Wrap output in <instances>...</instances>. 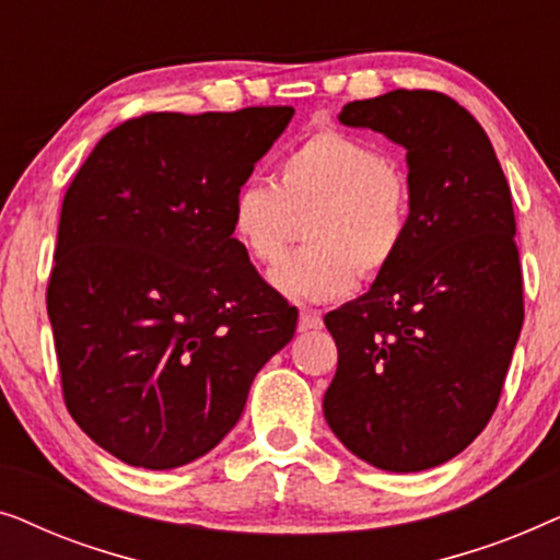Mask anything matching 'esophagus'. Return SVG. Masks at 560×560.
<instances>
[{"label":"esophagus","instance_id":"obj_1","mask_svg":"<svg viewBox=\"0 0 560 560\" xmlns=\"http://www.w3.org/2000/svg\"><path fill=\"white\" fill-rule=\"evenodd\" d=\"M324 326V318L316 311H301V318H298V331H313V328Z\"/></svg>","mask_w":560,"mask_h":560}]
</instances>
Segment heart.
<instances>
[{
  "mask_svg": "<svg viewBox=\"0 0 560 560\" xmlns=\"http://www.w3.org/2000/svg\"><path fill=\"white\" fill-rule=\"evenodd\" d=\"M308 211L303 240L267 272L280 295L326 303L385 272L410 232V186L400 167L362 137L318 129L278 165V180L249 178L234 190L229 226L259 265L285 247L290 221Z\"/></svg>",
  "mask_w": 560,
  "mask_h": 560,
  "instance_id": "obj_1",
  "label": "heart"
}]
</instances>
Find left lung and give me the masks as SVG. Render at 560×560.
<instances>
[{
    "mask_svg": "<svg viewBox=\"0 0 560 560\" xmlns=\"http://www.w3.org/2000/svg\"><path fill=\"white\" fill-rule=\"evenodd\" d=\"M339 121L408 150L410 232L364 295L326 313L339 366L324 416L362 462L425 471L485 431L523 328L510 186L479 121L439 91L351 102Z\"/></svg>",
    "mask_w": 560,
    "mask_h": 560,
    "instance_id": "left-lung-1",
    "label": "left lung"
}]
</instances>
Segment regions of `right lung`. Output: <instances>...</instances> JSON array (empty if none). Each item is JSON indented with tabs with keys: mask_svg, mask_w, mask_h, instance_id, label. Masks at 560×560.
I'll return each mask as SVG.
<instances>
[{
	"mask_svg": "<svg viewBox=\"0 0 560 560\" xmlns=\"http://www.w3.org/2000/svg\"><path fill=\"white\" fill-rule=\"evenodd\" d=\"M295 109L158 112L104 135L66 190L48 316L75 423L163 471L232 431L298 311L229 226L234 190Z\"/></svg>",
	"mask_w": 560,
	"mask_h": 560,
	"instance_id": "add662e5",
	"label": "right lung"
}]
</instances>
